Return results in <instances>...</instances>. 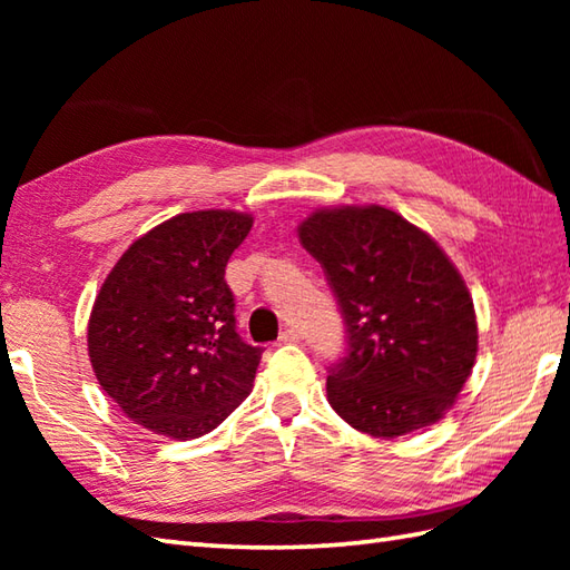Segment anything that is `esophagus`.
Here are the masks:
<instances>
[{
	"instance_id": "obj_1",
	"label": "esophagus",
	"mask_w": 570,
	"mask_h": 570,
	"mask_svg": "<svg viewBox=\"0 0 570 570\" xmlns=\"http://www.w3.org/2000/svg\"><path fill=\"white\" fill-rule=\"evenodd\" d=\"M301 341V333L296 328H286L282 335H278V345L282 343H298Z\"/></svg>"
}]
</instances>
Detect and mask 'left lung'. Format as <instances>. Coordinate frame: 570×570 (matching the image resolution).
<instances>
[{"instance_id":"left-lung-1","label":"left lung","mask_w":570,"mask_h":570,"mask_svg":"<svg viewBox=\"0 0 570 570\" xmlns=\"http://www.w3.org/2000/svg\"><path fill=\"white\" fill-rule=\"evenodd\" d=\"M298 237L345 323V357L325 382L337 416L374 439L439 421L478 355L475 308L453 262L382 205L316 210Z\"/></svg>"}]
</instances>
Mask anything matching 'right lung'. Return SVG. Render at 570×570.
Listing matches in <instances>:
<instances>
[{
    "mask_svg": "<svg viewBox=\"0 0 570 570\" xmlns=\"http://www.w3.org/2000/svg\"><path fill=\"white\" fill-rule=\"evenodd\" d=\"M252 217L180 213L131 245L107 274L88 323L100 386L168 439L210 433L252 392L262 347L239 337L225 266Z\"/></svg>",
    "mask_w": 570,
    "mask_h": 570,
    "instance_id": "right-lung-1",
    "label": "right lung"
}]
</instances>
